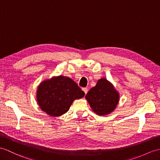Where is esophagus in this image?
Wrapping results in <instances>:
<instances>
[{"label": "esophagus", "mask_w": 160, "mask_h": 160, "mask_svg": "<svg viewBox=\"0 0 160 160\" xmlns=\"http://www.w3.org/2000/svg\"><path fill=\"white\" fill-rule=\"evenodd\" d=\"M82 90L84 92V93H85V94H86V93H88V88H83L82 89Z\"/></svg>", "instance_id": "obj_1"}]
</instances>
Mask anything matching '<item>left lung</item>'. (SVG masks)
Segmentation results:
<instances>
[{
  "label": "left lung",
  "mask_w": 160,
  "mask_h": 160,
  "mask_svg": "<svg viewBox=\"0 0 160 160\" xmlns=\"http://www.w3.org/2000/svg\"><path fill=\"white\" fill-rule=\"evenodd\" d=\"M85 99L96 114L104 116L114 111L119 103V93L110 81L101 78L85 95Z\"/></svg>",
  "instance_id": "obj_1"
}]
</instances>
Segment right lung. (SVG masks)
<instances>
[{
	"instance_id": "obj_1",
	"label": "right lung",
	"mask_w": 160,
	"mask_h": 160,
	"mask_svg": "<svg viewBox=\"0 0 160 160\" xmlns=\"http://www.w3.org/2000/svg\"><path fill=\"white\" fill-rule=\"evenodd\" d=\"M85 93L71 78L58 76L44 80L37 88V100L41 109L52 117L66 113L73 101Z\"/></svg>"
}]
</instances>
